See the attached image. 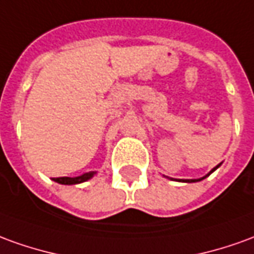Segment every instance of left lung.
Returning a JSON list of instances; mask_svg holds the SVG:
<instances>
[{
  "label": "left lung",
  "mask_w": 254,
  "mask_h": 254,
  "mask_svg": "<svg viewBox=\"0 0 254 254\" xmlns=\"http://www.w3.org/2000/svg\"><path fill=\"white\" fill-rule=\"evenodd\" d=\"M220 165H221V164H219V165H217V166H214L213 169L210 170V172H209L207 175H205V176H203V177H201V179H180V180H177V182H183V183H196V182H201V180H203V179H206V177L209 176V175H212L214 170L219 168ZM165 177H168V176H165ZM168 179H170V180H176V179H172V177H168Z\"/></svg>",
  "instance_id": "1"
}]
</instances>
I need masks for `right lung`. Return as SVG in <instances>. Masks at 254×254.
Segmentation results:
<instances>
[{"label": "right lung", "instance_id": "obj_1", "mask_svg": "<svg viewBox=\"0 0 254 254\" xmlns=\"http://www.w3.org/2000/svg\"><path fill=\"white\" fill-rule=\"evenodd\" d=\"M95 175H96V172H88V173H84V175L77 177H56V179H53V182L59 183V184H64V186H72V184L88 182Z\"/></svg>", "mask_w": 254, "mask_h": 254}]
</instances>
